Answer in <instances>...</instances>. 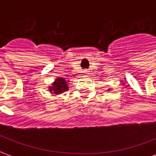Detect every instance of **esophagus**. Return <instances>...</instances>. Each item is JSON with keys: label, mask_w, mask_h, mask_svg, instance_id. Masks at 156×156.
<instances>
[{"label": "esophagus", "mask_w": 156, "mask_h": 156, "mask_svg": "<svg viewBox=\"0 0 156 156\" xmlns=\"http://www.w3.org/2000/svg\"><path fill=\"white\" fill-rule=\"evenodd\" d=\"M83 73H84V74H88V69H85L84 71H83Z\"/></svg>", "instance_id": "1"}]
</instances>
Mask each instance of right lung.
<instances>
[{
  "label": "right lung",
  "instance_id": "add662e5",
  "mask_svg": "<svg viewBox=\"0 0 156 156\" xmlns=\"http://www.w3.org/2000/svg\"><path fill=\"white\" fill-rule=\"evenodd\" d=\"M68 82L65 80V78H58L52 83V85L49 87V91L51 93H53L55 94H59L63 92L68 90Z\"/></svg>",
  "mask_w": 156,
  "mask_h": 156
}]
</instances>
